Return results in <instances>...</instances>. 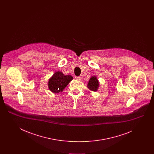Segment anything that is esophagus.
<instances>
[{"instance_id":"34e87169","label":"esophagus","mask_w":154,"mask_h":154,"mask_svg":"<svg viewBox=\"0 0 154 154\" xmlns=\"http://www.w3.org/2000/svg\"><path fill=\"white\" fill-rule=\"evenodd\" d=\"M75 79L77 80L80 81L82 78H81V76H75Z\"/></svg>"}]
</instances>
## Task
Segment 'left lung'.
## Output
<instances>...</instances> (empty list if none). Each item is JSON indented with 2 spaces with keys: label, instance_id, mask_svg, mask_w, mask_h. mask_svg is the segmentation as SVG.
Segmentation results:
<instances>
[{
  "label": "left lung",
  "instance_id": "obj_1",
  "mask_svg": "<svg viewBox=\"0 0 154 154\" xmlns=\"http://www.w3.org/2000/svg\"><path fill=\"white\" fill-rule=\"evenodd\" d=\"M98 87H99V81L95 76L92 77L89 81L88 88L92 91H97Z\"/></svg>",
  "mask_w": 154,
  "mask_h": 154
}]
</instances>
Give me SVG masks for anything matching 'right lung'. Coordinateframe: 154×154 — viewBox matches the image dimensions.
<instances>
[{"instance_id": "right-lung-1", "label": "right lung", "mask_w": 154, "mask_h": 154, "mask_svg": "<svg viewBox=\"0 0 154 154\" xmlns=\"http://www.w3.org/2000/svg\"><path fill=\"white\" fill-rule=\"evenodd\" d=\"M72 80V76L70 75H65L62 72H57L49 80L48 88L52 92L59 93L63 91V89Z\"/></svg>"}]
</instances>
